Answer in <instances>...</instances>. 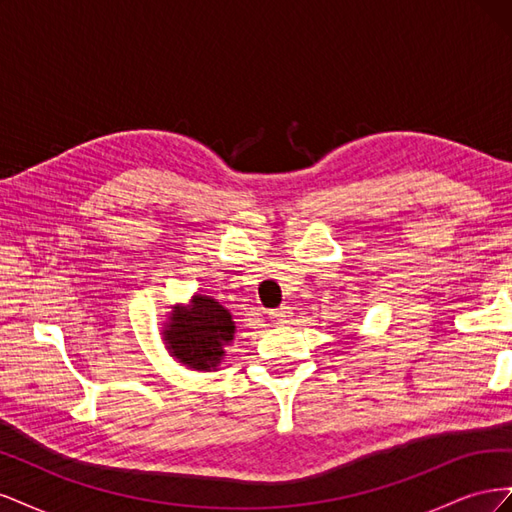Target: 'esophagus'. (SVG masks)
Listing matches in <instances>:
<instances>
[{
  "mask_svg": "<svg viewBox=\"0 0 512 512\" xmlns=\"http://www.w3.org/2000/svg\"><path fill=\"white\" fill-rule=\"evenodd\" d=\"M269 318L275 322V324H286L288 318H290V307H277V309H271L269 312Z\"/></svg>",
  "mask_w": 512,
  "mask_h": 512,
  "instance_id": "esophagus-1",
  "label": "esophagus"
}]
</instances>
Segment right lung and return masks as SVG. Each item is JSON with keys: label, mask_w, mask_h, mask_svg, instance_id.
I'll use <instances>...</instances> for the list:
<instances>
[{"label": "right lung", "mask_w": 512, "mask_h": 512, "mask_svg": "<svg viewBox=\"0 0 512 512\" xmlns=\"http://www.w3.org/2000/svg\"><path fill=\"white\" fill-rule=\"evenodd\" d=\"M168 350L173 356L198 371L218 367L224 356V346L235 337V322H232L228 309H224L215 299L196 297L190 307L177 309L170 316Z\"/></svg>", "instance_id": "1"}]
</instances>
